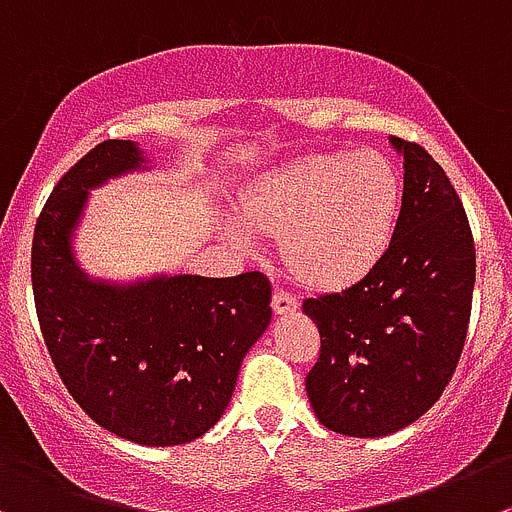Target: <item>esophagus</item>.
<instances>
[{
	"mask_svg": "<svg viewBox=\"0 0 512 512\" xmlns=\"http://www.w3.org/2000/svg\"><path fill=\"white\" fill-rule=\"evenodd\" d=\"M271 306H274V311L279 316H286V314H294L296 311V299L291 294H286L284 289H276L274 296H271Z\"/></svg>",
	"mask_w": 512,
	"mask_h": 512,
	"instance_id": "esophagus-1",
	"label": "esophagus"
}]
</instances>
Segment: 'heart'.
<instances>
[{
  "label": "heart",
  "mask_w": 512,
  "mask_h": 512,
  "mask_svg": "<svg viewBox=\"0 0 512 512\" xmlns=\"http://www.w3.org/2000/svg\"><path fill=\"white\" fill-rule=\"evenodd\" d=\"M236 208L248 231L281 238L284 261L304 284L342 291L387 256L402 211V180L377 150L316 153L259 175ZM231 238L253 248L238 228Z\"/></svg>",
  "instance_id": "heart-1"
}]
</instances>
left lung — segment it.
I'll use <instances>...</instances> for the list:
<instances>
[{"label": "left lung", "instance_id": "8db88e82", "mask_svg": "<svg viewBox=\"0 0 512 512\" xmlns=\"http://www.w3.org/2000/svg\"><path fill=\"white\" fill-rule=\"evenodd\" d=\"M405 158L397 231L364 281L304 301L321 334L306 374L326 430L387 437L420 420L452 379L470 321L475 243L445 170L425 148L389 138Z\"/></svg>", "mask_w": 512, "mask_h": 512}]
</instances>
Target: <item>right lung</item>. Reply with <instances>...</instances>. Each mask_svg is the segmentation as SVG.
I'll list each match as a JSON object with an SVG mask.
<instances>
[{
    "label": "right lung",
    "instance_id": "add662e5",
    "mask_svg": "<svg viewBox=\"0 0 512 512\" xmlns=\"http://www.w3.org/2000/svg\"><path fill=\"white\" fill-rule=\"evenodd\" d=\"M133 140H105L72 165L32 241V289L47 352L77 405L107 432L145 447L186 445L226 412L248 349L271 324L259 271L228 279L90 276L75 236L90 193L150 170Z\"/></svg>",
    "mask_w": 512,
    "mask_h": 512
}]
</instances>
